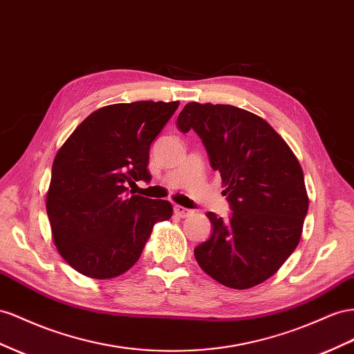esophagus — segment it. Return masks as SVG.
Segmentation results:
<instances>
[{
  "label": "esophagus",
  "instance_id": "esophagus-1",
  "mask_svg": "<svg viewBox=\"0 0 354 354\" xmlns=\"http://www.w3.org/2000/svg\"><path fill=\"white\" fill-rule=\"evenodd\" d=\"M174 213H176L178 217H187V216L192 214L194 212H192V209L185 208V207H181V205H176V207H174Z\"/></svg>",
  "mask_w": 354,
  "mask_h": 354
}]
</instances>
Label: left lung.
Instances as JSON below:
<instances>
[{"instance_id": "left-lung-1", "label": "left lung", "mask_w": 354, "mask_h": 354, "mask_svg": "<svg viewBox=\"0 0 354 354\" xmlns=\"http://www.w3.org/2000/svg\"><path fill=\"white\" fill-rule=\"evenodd\" d=\"M177 125L203 140L232 208L229 221L207 213L213 234L195 248V259L226 288H254L299 244L308 212L299 162L268 122L227 104L189 102Z\"/></svg>"}]
</instances>
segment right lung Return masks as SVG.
Wrapping results in <instances>:
<instances>
[{
	"label": "right lung",
	"mask_w": 354,
	"mask_h": 354,
	"mask_svg": "<svg viewBox=\"0 0 354 354\" xmlns=\"http://www.w3.org/2000/svg\"><path fill=\"white\" fill-rule=\"evenodd\" d=\"M178 101L111 104L89 114L55 156L46 209L64 261L107 280L140 259L153 226L173 216L164 199L128 195L150 181L149 150Z\"/></svg>",
	"instance_id": "right-lung-1"
}]
</instances>
